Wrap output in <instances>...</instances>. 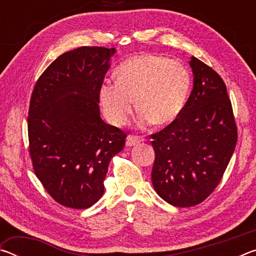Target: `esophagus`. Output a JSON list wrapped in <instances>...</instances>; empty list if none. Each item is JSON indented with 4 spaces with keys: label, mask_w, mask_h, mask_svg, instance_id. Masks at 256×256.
<instances>
[{
    "label": "esophagus",
    "mask_w": 256,
    "mask_h": 256,
    "mask_svg": "<svg viewBox=\"0 0 256 256\" xmlns=\"http://www.w3.org/2000/svg\"><path fill=\"white\" fill-rule=\"evenodd\" d=\"M144 138L141 136H128L126 138V146H136L138 144V142H141Z\"/></svg>",
    "instance_id": "1"
}]
</instances>
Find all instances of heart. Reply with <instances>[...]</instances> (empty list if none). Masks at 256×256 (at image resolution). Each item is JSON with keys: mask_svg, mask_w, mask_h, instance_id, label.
<instances>
[{"mask_svg": "<svg viewBox=\"0 0 256 256\" xmlns=\"http://www.w3.org/2000/svg\"><path fill=\"white\" fill-rule=\"evenodd\" d=\"M190 89V76L183 64L152 54H141L116 68L115 82L99 86V102L106 118L116 126L128 122L133 99L141 123L167 125L183 112Z\"/></svg>", "mask_w": 256, "mask_h": 256, "instance_id": "obj_1", "label": "heart"}]
</instances>
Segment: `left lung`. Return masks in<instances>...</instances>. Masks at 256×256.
Wrapping results in <instances>:
<instances>
[{"label": "left lung", "instance_id": "left-lung-1", "mask_svg": "<svg viewBox=\"0 0 256 256\" xmlns=\"http://www.w3.org/2000/svg\"><path fill=\"white\" fill-rule=\"evenodd\" d=\"M193 90L180 115L151 134V172L158 196L172 206H196L222 180L237 142V126L224 80L192 56Z\"/></svg>", "mask_w": 256, "mask_h": 256}]
</instances>
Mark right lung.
Masks as SVG:
<instances>
[{
	"instance_id": "obj_1",
	"label": "right lung",
	"mask_w": 256,
	"mask_h": 256,
	"mask_svg": "<svg viewBox=\"0 0 256 256\" xmlns=\"http://www.w3.org/2000/svg\"><path fill=\"white\" fill-rule=\"evenodd\" d=\"M115 48L79 47L60 55L37 80L28 114L34 174L56 202L86 209L104 194L110 159L126 134L104 122L99 86Z\"/></svg>"
}]
</instances>
